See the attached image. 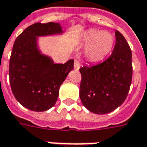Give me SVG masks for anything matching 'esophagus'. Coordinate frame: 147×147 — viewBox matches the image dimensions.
<instances>
[{
  "label": "esophagus",
  "instance_id": "34e87169",
  "mask_svg": "<svg viewBox=\"0 0 147 147\" xmlns=\"http://www.w3.org/2000/svg\"><path fill=\"white\" fill-rule=\"evenodd\" d=\"M80 66H81V64L79 61H75V63H74V67L76 70H79L80 68Z\"/></svg>",
  "mask_w": 147,
  "mask_h": 147
}]
</instances>
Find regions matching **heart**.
Returning a JSON list of instances; mask_svg holds the SVG:
<instances>
[{"instance_id":"obj_1","label":"heart","mask_w":147,"mask_h":147,"mask_svg":"<svg viewBox=\"0 0 147 147\" xmlns=\"http://www.w3.org/2000/svg\"><path fill=\"white\" fill-rule=\"evenodd\" d=\"M81 42L86 47V58L90 61H99L112 51L115 38L109 31L90 30L83 34Z\"/></svg>"}]
</instances>
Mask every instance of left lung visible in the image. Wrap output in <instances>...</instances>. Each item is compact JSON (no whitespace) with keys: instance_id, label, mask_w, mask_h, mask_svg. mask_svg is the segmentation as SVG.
<instances>
[{"instance_id":"8db88e82","label":"left lung","mask_w":147,"mask_h":147,"mask_svg":"<svg viewBox=\"0 0 147 147\" xmlns=\"http://www.w3.org/2000/svg\"><path fill=\"white\" fill-rule=\"evenodd\" d=\"M116 44L108 59L80 69V97L83 105L96 114H107L122 105L132 79L131 50L124 37L115 32Z\"/></svg>"}]
</instances>
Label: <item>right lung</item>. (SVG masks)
I'll list each match as a JSON object with an SVG mask.
<instances>
[{
	"label": "right lung",
	"mask_w": 147,
	"mask_h": 147,
	"mask_svg": "<svg viewBox=\"0 0 147 147\" xmlns=\"http://www.w3.org/2000/svg\"><path fill=\"white\" fill-rule=\"evenodd\" d=\"M58 23L36 24L16 39L9 61V81L15 98L25 108L43 112L56 104L60 86L73 69L74 60L55 64L39 49L38 37L62 34Z\"/></svg>",
	"instance_id": "right-lung-1"
}]
</instances>
